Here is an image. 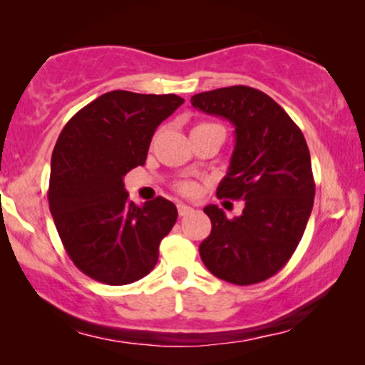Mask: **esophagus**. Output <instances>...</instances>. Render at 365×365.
I'll return each mask as SVG.
<instances>
[{
  "instance_id": "34e87169",
  "label": "esophagus",
  "mask_w": 365,
  "mask_h": 365,
  "mask_svg": "<svg viewBox=\"0 0 365 365\" xmlns=\"http://www.w3.org/2000/svg\"><path fill=\"white\" fill-rule=\"evenodd\" d=\"M177 207H178V215L180 216H187L188 212H192V207L190 206H187V204H177Z\"/></svg>"
}]
</instances>
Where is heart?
Segmentation results:
<instances>
[{
	"label": "heart",
	"instance_id": "b5f03b06",
	"mask_svg": "<svg viewBox=\"0 0 365 365\" xmlns=\"http://www.w3.org/2000/svg\"><path fill=\"white\" fill-rule=\"evenodd\" d=\"M206 125V123H204ZM178 190L182 192V194H187V195H190V194H194V192L197 190V185L194 182H182V183H178Z\"/></svg>",
	"mask_w": 365,
	"mask_h": 365
}]
</instances>
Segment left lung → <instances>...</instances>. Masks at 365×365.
Masks as SVG:
<instances>
[{
	"mask_svg": "<svg viewBox=\"0 0 365 365\" xmlns=\"http://www.w3.org/2000/svg\"><path fill=\"white\" fill-rule=\"evenodd\" d=\"M190 103L235 127V149L216 195L245 200L233 220L215 204L204 207L212 228L199 245L200 259L228 283L264 282L288 262L311 216L316 185L307 142L287 111L252 87L200 92Z\"/></svg>",
	"mask_w": 365,
	"mask_h": 365,
	"instance_id": "left-lung-1",
	"label": "left lung"
}]
</instances>
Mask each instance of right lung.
I'll list each match as a JSON object with an SVG mask.
<instances>
[{"label":"right lung","instance_id":"add662e5","mask_svg":"<svg viewBox=\"0 0 365 365\" xmlns=\"http://www.w3.org/2000/svg\"><path fill=\"white\" fill-rule=\"evenodd\" d=\"M182 104L177 94L111 91L82 108L58 137L49 211L66 254L96 282L128 284L156 266L178 211L163 197L133 204L123 177L144 165L156 128Z\"/></svg>","mask_w":365,"mask_h":365}]
</instances>
